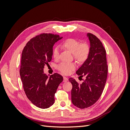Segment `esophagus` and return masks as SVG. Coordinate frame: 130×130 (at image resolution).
Instances as JSON below:
<instances>
[{
	"label": "esophagus",
	"mask_w": 130,
	"mask_h": 130,
	"mask_svg": "<svg viewBox=\"0 0 130 130\" xmlns=\"http://www.w3.org/2000/svg\"><path fill=\"white\" fill-rule=\"evenodd\" d=\"M68 78L67 77H66V76H64L63 77V82H66L67 81H68Z\"/></svg>",
	"instance_id": "34e87169"
}]
</instances>
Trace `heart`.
Instances as JSON below:
<instances>
[{"label":"heart","mask_w":130,"mask_h":130,"mask_svg":"<svg viewBox=\"0 0 130 130\" xmlns=\"http://www.w3.org/2000/svg\"><path fill=\"white\" fill-rule=\"evenodd\" d=\"M64 48L73 53L74 58L78 62H83L87 58L89 54V46L86 43H81L73 38H69L62 44ZM53 56L55 60L59 57V49L56 47L53 49ZM58 69L64 74H68L75 69L76 65L74 63L61 62L57 67Z\"/></svg>","instance_id":"b5f03b06"}]
</instances>
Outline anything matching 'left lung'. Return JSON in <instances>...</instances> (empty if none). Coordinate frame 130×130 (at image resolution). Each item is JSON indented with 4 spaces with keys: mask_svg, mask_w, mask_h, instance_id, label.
Returning a JSON list of instances; mask_svg holds the SVG:
<instances>
[{
    "mask_svg": "<svg viewBox=\"0 0 130 130\" xmlns=\"http://www.w3.org/2000/svg\"><path fill=\"white\" fill-rule=\"evenodd\" d=\"M90 43L87 58L76 73L86 79L80 85L74 78H69L72 84V102L76 107L84 109L95 104L99 99L107 76L106 50L101 41L92 34H87Z\"/></svg>",
    "mask_w": 130,
    "mask_h": 130,
    "instance_id": "1",
    "label": "left lung"
}]
</instances>
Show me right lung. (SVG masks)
<instances>
[{"label":"right lung","instance_id":"right-lung-1","mask_svg":"<svg viewBox=\"0 0 130 130\" xmlns=\"http://www.w3.org/2000/svg\"><path fill=\"white\" fill-rule=\"evenodd\" d=\"M62 38L43 34L31 39L22 52L19 72L23 88L29 100L40 108H48L54 104L55 94L63 80L60 74L49 76L43 70L52 60L55 43Z\"/></svg>","mask_w":130,"mask_h":130}]
</instances>
